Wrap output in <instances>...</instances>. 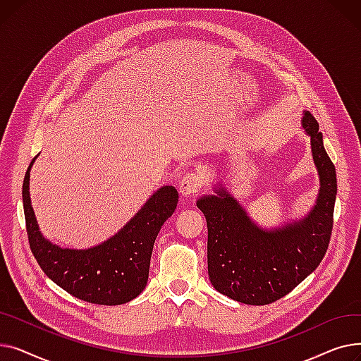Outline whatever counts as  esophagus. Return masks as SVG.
Segmentation results:
<instances>
[{
    "instance_id": "esophagus-1",
    "label": "esophagus",
    "mask_w": 361,
    "mask_h": 361,
    "mask_svg": "<svg viewBox=\"0 0 361 361\" xmlns=\"http://www.w3.org/2000/svg\"><path fill=\"white\" fill-rule=\"evenodd\" d=\"M203 185V180L199 174L193 173V171H188V173H185L181 180H180V184H178V188L183 196H190L192 193L197 192L199 188Z\"/></svg>"
}]
</instances>
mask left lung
Returning a JSON list of instances; mask_svg holds the SVG:
<instances>
[{
  "label": "left lung",
  "mask_w": 361,
  "mask_h": 361,
  "mask_svg": "<svg viewBox=\"0 0 361 361\" xmlns=\"http://www.w3.org/2000/svg\"><path fill=\"white\" fill-rule=\"evenodd\" d=\"M302 128L310 136L320 188L313 209L300 221L264 230L222 185L202 196L197 207L207 224V272L216 291L235 301L264 306L291 293L324 259L334 226L335 165L310 112Z\"/></svg>",
  "instance_id": "left-lung-1"
}]
</instances>
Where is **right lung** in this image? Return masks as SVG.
I'll return each mask as SVG.
<instances>
[{
    "instance_id": "add662e5",
    "label": "right lung",
    "mask_w": 361,
    "mask_h": 361,
    "mask_svg": "<svg viewBox=\"0 0 361 361\" xmlns=\"http://www.w3.org/2000/svg\"><path fill=\"white\" fill-rule=\"evenodd\" d=\"M32 159L23 180V209L30 250L56 286L93 305L117 306L136 298L146 287L154 243L164 222L174 214L178 193L164 185L142 209L106 241L85 250L61 249L44 238L29 195Z\"/></svg>"
}]
</instances>
